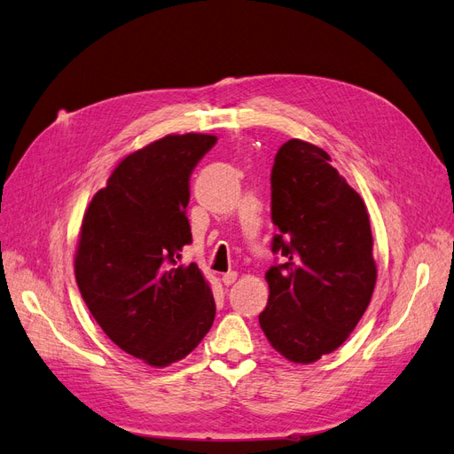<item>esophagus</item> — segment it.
I'll use <instances>...</instances> for the list:
<instances>
[{
	"label": "esophagus",
	"instance_id": "1",
	"mask_svg": "<svg viewBox=\"0 0 454 454\" xmlns=\"http://www.w3.org/2000/svg\"><path fill=\"white\" fill-rule=\"evenodd\" d=\"M237 277H239V274H237L235 270H229V272H225L223 277H222V282H223L225 286H231V284H235Z\"/></svg>",
	"mask_w": 454,
	"mask_h": 454
}]
</instances>
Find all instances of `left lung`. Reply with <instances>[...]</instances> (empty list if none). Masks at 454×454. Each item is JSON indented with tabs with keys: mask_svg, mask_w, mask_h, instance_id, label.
<instances>
[{
	"mask_svg": "<svg viewBox=\"0 0 454 454\" xmlns=\"http://www.w3.org/2000/svg\"><path fill=\"white\" fill-rule=\"evenodd\" d=\"M324 149L286 142L270 172L274 263L259 325L284 358L310 364L339 348L364 316L377 282L362 197Z\"/></svg>",
	"mask_w": 454,
	"mask_h": 454,
	"instance_id": "8db88e82",
	"label": "left lung"
}]
</instances>
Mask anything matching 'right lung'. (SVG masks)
<instances>
[{
  "instance_id": "obj_1",
  "label": "right lung",
  "mask_w": 454,
  "mask_h": 454,
  "mask_svg": "<svg viewBox=\"0 0 454 454\" xmlns=\"http://www.w3.org/2000/svg\"><path fill=\"white\" fill-rule=\"evenodd\" d=\"M208 134H170L122 159L81 225L75 280L104 333L127 354L167 367L210 332L215 303L191 244L189 180L215 145Z\"/></svg>"
}]
</instances>
